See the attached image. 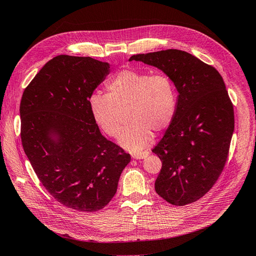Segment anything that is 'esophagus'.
<instances>
[{
    "label": "esophagus",
    "instance_id": "1",
    "mask_svg": "<svg viewBox=\"0 0 256 256\" xmlns=\"http://www.w3.org/2000/svg\"><path fill=\"white\" fill-rule=\"evenodd\" d=\"M150 154V152H134L132 158L134 159H144Z\"/></svg>",
    "mask_w": 256,
    "mask_h": 256
}]
</instances>
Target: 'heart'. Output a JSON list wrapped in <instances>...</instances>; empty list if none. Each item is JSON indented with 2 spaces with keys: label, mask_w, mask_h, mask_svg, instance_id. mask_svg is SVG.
Listing matches in <instances>:
<instances>
[{
  "label": "heart",
  "mask_w": 256,
  "mask_h": 256,
  "mask_svg": "<svg viewBox=\"0 0 256 256\" xmlns=\"http://www.w3.org/2000/svg\"><path fill=\"white\" fill-rule=\"evenodd\" d=\"M106 88V94L90 95V111L98 127L115 138L120 134V112L128 109L130 124L120 138L124 148L140 152L150 143L152 132H164L172 125L177 90L168 76L128 69L112 76Z\"/></svg>",
  "instance_id": "1"
}]
</instances>
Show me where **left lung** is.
Returning <instances> with one entry per match:
<instances>
[{
  "instance_id": "left-lung-1",
  "label": "left lung",
  "mask_w": 256,
  "mask_h": 256,
  "mask_svg": "<svg viewBox=\"0 0 256 256\" xmlns=\"http://www.w3.org/2000/svg\"><path fill=\"white\" fill-rule=\"evenodd\" d=\"M129 60L161 69L178 90L175 118L152 148L162 161L154 190L175 206L196 202L220 177L234 132V106L222 76L176 49L136 54Z\"/></svg>"
}]
</instances>
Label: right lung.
<instances>
[{
	"mask_svg": "<svg viewBox=\"0 0 256 256\" xmlns=\"http://www.w3.org/2000/svg\"><path fill=\"white\" fill-rule=\"evenodd\" d=\"M109 68L90 56H58L21 98V142L34 172L58 202L76 212H94L109 204L131 160L102 134L90 111V97Z\"/></svg>",
	"mask_w": 256,
	"mask_h": 256,
	"instance_id": "right-lung-1",
	"label": "right lung"
}]
</instances>
